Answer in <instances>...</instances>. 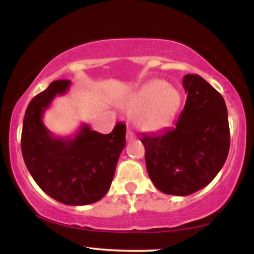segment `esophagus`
I'll use <instances>...</instances> for the list:
<instances>
[{
    "label": "esophagus",
    "mask_w": 254,
    "mask_h": 254,
    "mask_svg": "<svg viewBox=\"0 0 254 254\" xmlns=\"http://www.w3.org/2000/svg\"><path fill=\"white\" fill-rule=\"evenodd\" d=\"M126 137H127V140H133V138H135V134L130 129H128Z\"/></svg>",
    "instance_id": "esophagus-1"
}]
</instances>
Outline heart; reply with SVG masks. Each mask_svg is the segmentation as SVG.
Masks as SVG:
<instances>
[{"mask_svg":"<svg viewBox=\"0 0 254 254\" xmlns=\"http://www.w3.org/2000/svg\"><path fill=\"white\" fill-rule=\"evenodd\" d=\"M180 103L178 90L163 81L152 79L135 91L126 100L125 106L136 113L135 121L141 130L156 131L171 123Z\"/></svg>","mask_w":254,"mask_h":254,"instance_id":"heart-1","label":"heart"}]
</instances>
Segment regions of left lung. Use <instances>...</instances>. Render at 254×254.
<instances>
[{
  "instance_id": "8db88e82",
  "label": "left lung",
  "mask_w": 254,
  "mask_h": 254,
  "mask_svg": "<svg viewBox=\"0 0 254 254\" xmlns=\"http://www.w3.org/2000/svg\"><path fill=\"white\" fill-rule=\"evenodd\" d=\"M183 86L187 98L176 126L140 137L151 182L161 192L178 196L207 186L224 165L230 148L221 93L199 75H185Z\"/></svg>"
}]
</instances>
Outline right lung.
Returning a JSON list of instances; mask_svg holds the SVG:
<instances>
[{"mask_svg": "<svg viewBox=\"0 0 254 254\" xmlns=\"http://www.w3.org/2000/svg\"><path fill=\"white\" fill-rule=\"evenodd\" d=\"M70 83L52 82L31 100L20 144L27 170L47 195L68 206H84L99 201L109 190L126 144V126L118 123L112 133L100 134L82 125L74 137L53 136L43 116L55 97L67 92Z\"/></svg>", "mask_w": 254, "mask_h": 254, "instance_id": "add662e5", "label": "right lung"}]
</instances>
